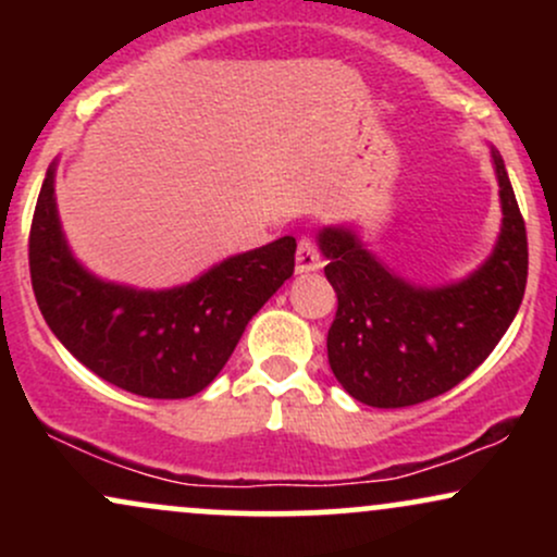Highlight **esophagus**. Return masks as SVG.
<instances>
[{
	"label": "esophagus",
	"mask_w": 557,
	"mask_h": 557,
	"mask_svg": "<svg viewBox=\"0 0 557 557\" xmlns=\"http://www.w3.org/2000/svg\"><path fill=\"white\" fill-rule=\"evenodd\" d=\"M322 267V259H319V251L311 238H300L298 251H296V272L306 274V272H317Z\"/></svg>",
	"instance_id": "esophagus-1"
}]
</instances>
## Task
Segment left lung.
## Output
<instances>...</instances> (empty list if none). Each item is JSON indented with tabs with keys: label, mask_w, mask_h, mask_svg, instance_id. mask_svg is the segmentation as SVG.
I'll return each instance as SVG.
<instances>
[{
	"label": "left lung",
	"mask_w": 557,
	"mask_h": 557,
	"mask_svg": "<svg viewBox=\"0 0 557 557\" xmlns=\"http://www.w3.org/2000/svg\"><path fill=\"white\" fill-rule=\"evenodd\" d=\"M503 225L474 272L417 285L382 264L345 225L319 230L324 274L337 293L327 359L350 398L372 408L417 406L456 387L492 354L527 290V227L500 151L490 146Z\"/></svg>",
	"instance_id": "1"
}]
</instances>
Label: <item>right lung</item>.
Masks as SVG:
<instances>
[{
	"label": "right lung",
	"mask_w": 557,
	"mask_h": 557,
	"mask_svg": "<svg viewBox=\"0 0 557 557\" xmlns=\"http://www.w3.org/2000/svg\"><path fill=\"white\" fill-rule=\"evenodd\" d=\"M49 164L30 225V283L70 354L104 382L144 398H190L212 385L243 330L296 267L285 235L235 253L185 285L146 290L96 277L70 251Z\"/></svg>",
	"instance_id": "add662e5"
}]
</instances>
